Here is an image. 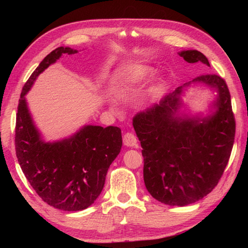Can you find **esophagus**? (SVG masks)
Returning <instances> with one entry per match:
<instances>
[{
    "label": "esophagus",
    "instance_id": "1",
    "mask_svg": "<svg viewBox=\"0 0 248 248\" xmlns=\"http://www.w3.org/2000/svg\"><path fill=\"white\" fill-rule=\"evenodd\" d=\"M137 137L131 132H126L123 137V144L127 147H136L137 146Z\"/></svg>",
    "mask_w": 248,
    "mask_h": 248
}]
</instances>
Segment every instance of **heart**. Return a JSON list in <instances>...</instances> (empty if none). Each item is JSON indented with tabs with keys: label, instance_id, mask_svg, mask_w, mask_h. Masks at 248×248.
I'll use <instances>...</instances> for the list:
<instances>
[{
	"label": "heart",
	"instance_id": "1",
	"mask_svg": "<svg viewBox=\"0 0 248 248\" xmlns=\"http://www.w3.org/2000/svg\"><path fill=\"white\" fill-rule=\"evenodd\" d=\"M152 74L151 68L142 65H134L126 67L119 72L115 80L116 91L120 96H126L136 90ZM161 92L158 84L152 85L148 89L147 96L150 99H154Z\"/></svg>",
	"mask_w": 248,
	"mask_h": 248
}]
</instances>
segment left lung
Returning a JSON list of instances; mask_svg holds the SVG:
<instances>
[{
    "label": "left lung",
    "mask_w": 248,
    "mask_h": 248,
    "mask_svg": "<svg viewBox=\"0 0 248 248\" xmlns=\"http://www.w3.org/2000/svg\"><path fill=\"white\" fill-rule=\"evenodd\" d=\"M179 55L187 63L210 66L198 50H184ZM192 81L218 91L217 110L202 123L175 116L182 87L133 118L142 148L146 188L155 200L170 206L189 205L211 192L234 145L236 121L226 80L217 74L205 73Z\"/></svg>",
    "instance_id": "obj_1"
}]
</instances>
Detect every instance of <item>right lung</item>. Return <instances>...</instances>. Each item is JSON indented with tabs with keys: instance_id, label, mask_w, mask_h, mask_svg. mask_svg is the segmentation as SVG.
<instances>
[{
	"instance_id": "1",
	"label": "right lung",
	"mask_w": 248,
	"mask_h": 248,
	"mask_svg": "<svg viewBox=\"0 0 248 248\" xmlns=\"http://www.w3.org/2000/svg\"><path fill=\"white\" fill-rule=\"evenodd\" d=\"M76 52L61 46L42 60L22 88L16 125V157L27 180L46 204L64 211H80L93 204L122 147L119 127L88 125L70 139L44 142L33 124L26 93L50 64Z\"/></svg>"
}]
</instances>
